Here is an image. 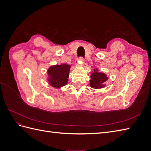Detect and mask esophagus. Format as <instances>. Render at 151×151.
<instances>
[{
  "instance_id": "1",
  "label": "esophagus",
  "mask_w": 151,
  "mask_h": 151,
  "mask_svg": "<svg viewBox=\"0 0 151 151\" xmlns=\"http://www.w3.org/2000/svg\"><path fill=\"white\" fill-rule=\"evenodd\" d=\"M83 60L84 59L83 57H80L79 58V60H77L76 62V65H82L83 63Z\"/></svg>"
}]
</instances>
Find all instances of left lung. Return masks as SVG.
<instances>
[{
  "mask_svg": "<svg viewBox=\"0 0 151 151\" xmlns=\"http://www.w3.org/2000/svg\"><path fill=\"white\" fill-rule=\"evenodd\" d=\"M108 79L109 77L105 73L100 72L97 68H95L91 74L89 86L91 88L95 89H102L106 86L105 83L108 80Z\"/></svg>",
  "mask_w": 151,
  "mask_h": 151,
  "instance_id": "1",
  "label": "left lung"
}]
</instances>
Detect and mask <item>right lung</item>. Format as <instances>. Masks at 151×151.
Wrapping results in <instances>:
<instances>
[{
    "label": "right lung",
    "mask_w": 151,
    "mask_h": 151,
    "mask_svg": "<svg viewBox=\"0 0 151 151\" xmlns=\"http://www.w3.org/2000/svg\"><path fill=\"white\" fill-rule=\"evenodd\" d=\"M71 65L63 63L50 66L47 70V80L49 85L54 88L60 89L67 84Z\"/></svg>",
    "instance_id": "right-lung-1"
}]
</instances>
